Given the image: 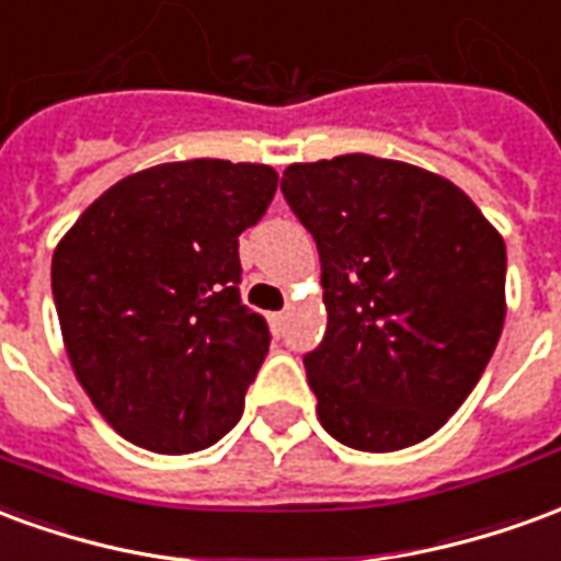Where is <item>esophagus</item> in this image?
Listing matches in <instances>:
<instances>
[{
	"label": "esophagus",
	"instance_id": "esophagus-1",
	"mask_svg": "<svg viewBox=\"0 0 561 561\" xmlns=\"http://www.w3.org/2000/svg\"><path fill=\"white\" fill-rule=\"evenodd\" d=\"M285 318H288L285 312H273V316H270V321H273V328L282 330V328H285Z\"/></svg>",
	"mask_w": 561,
	"mask_h": 561
}]
</instances>
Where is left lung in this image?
Instances as JSON below:
<instances>
[{
  "label": "left lung",
  "mask_w": 561,
  "mask_h": 561,
  "mask_svg": "<svg viewBox=\"0 0 561 561\" xmlns=\"http://www.w3.org/2000/svg\"><path fill=\"white\" fill-rule=\"evenodd\" d=\"M282 195L321 255V426L369 454L438 433L502 336V233L445 176L364 152L285 168Z\"/></svg>",
  "instance_id": "obj_1"
}]
</instances>
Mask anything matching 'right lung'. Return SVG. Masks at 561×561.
<instances>
[{
    "mask_svg": "<svg viewBox=\"0 0 561 561\" xmlns=\"http://www.w3.org/2000/svg\"><path fill=\"white\" fill-rule=\"evenodd\" d=\"M270 164L168 161L111 185L54 252L68 360L131 445L192 454L240 421L270 348L240 300V233L276 195Z\"/></svg>",
    "mask_w": 561,
    "mask_h": 561,
    "instance_id": "obj_1",
    "label": "right lung"
}]
</instances>
